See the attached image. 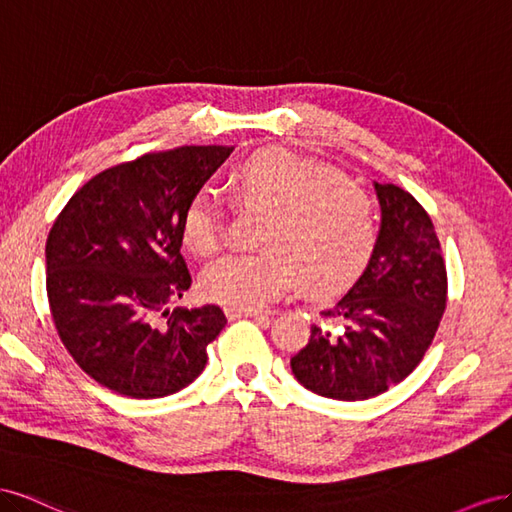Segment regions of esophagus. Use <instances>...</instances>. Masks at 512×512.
I'll return each instance as SVG.
<instances>
[{"instance_id":"1","label":"esophagus","mask_w":512,"mask_h":512,"mask_svg":"<svg viewBox=\"0 0 512 512\" xmlns=\"http://www.w3.org/2000/svg\"><path fill=\"white\" fill-rule=\"evenodd\" d=\"M229 319H238V317H261V315H270L268 311L261 309H240V306H227L225 309Z\"/></svg>"}]
</instances>
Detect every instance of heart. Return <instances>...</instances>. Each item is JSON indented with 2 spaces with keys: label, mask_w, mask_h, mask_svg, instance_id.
Segmentation results:
<instances>
[{
  "label": "heart",
  "mask_w": 512,
  "mask_h": 512,
  "mask_svg": "<svg viewBox=\"0 0 512 512\" xmlns=\"http://www.w3.org/2000/svg\"><path fill=\"white\" fill-rule=\"evenodd\" d=\"M227 193L242 210L264 214L261 251L227 255L203 272L210 300L259 309L298 279L306 294L326 296L367 266L377 240L373 199L337 171L283 150L257 152L229 173ZM225 218L221 197L193 195L182 214L184 244L201 257L216 255L225 244Z\"/></svg>",
  "instance_id": "heart-1"
}]
</instances>
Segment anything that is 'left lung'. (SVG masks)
I'll return each instance as SVG.
<instances>
[{
	"mask_svg": "<svg viewBox=\"0 0 512 512\" xmlns=\"http://www.w3.org/2000/svg\"><path fill=\"white\" fill-rule=\"evenodd\" d=\"M382 227L367 270L311 326L291 358L298 382L319 397L362 401L403 382L446 311L448 276L427 210L394 184H375Z\"/></svg>",
	"mask_w": 512,
	"mask_h": 512,
	"instance_id": "1",
	"label": "left lung"
}]
</instances>
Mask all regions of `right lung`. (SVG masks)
<instances>
[{
	"label": "right lung",
	"mask_w": 512,
	"mask_h": 512,
	"mask_svg": "<svg viewBox=\"0 0 512 512\" xmlns=\"http://www.w3.org/2000/svg\"><path fill=\"white\" fill-rule=\"evenodd\" d=\"M233 148L182 145L100 171L68 199L47 238V298L68 354L130 399L186 388L227 319L216 304L165 306L193 279L182 214Z\"/></svg>",
	"instance_id": "1"
}]
</instances>
